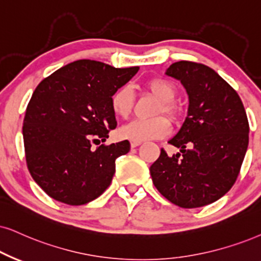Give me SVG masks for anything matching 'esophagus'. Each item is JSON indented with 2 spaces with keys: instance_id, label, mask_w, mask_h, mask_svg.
Segmentation results:
<instances>
[{
  "instance_id": "obj_1",
  "label": "esophagus",
  "mask_w": 261,
  "mask_h": 261,
  "mask_svg": "<svg viewBox=\"0 0 261 261\" xmlns=\"http://www.w3.org/2000/svg\"><path fill=\"white\" fill-rule=\"evenodd\" d=\"M130 144H131V147H133V148H136V147L140 146V144H142V142H141V141L131 140V141H130Z\"/></svg>"
}]
</instances>
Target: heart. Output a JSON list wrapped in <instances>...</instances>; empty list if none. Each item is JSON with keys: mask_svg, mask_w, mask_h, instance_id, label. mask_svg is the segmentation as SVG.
I'll return each instance as SVG.
<instances>
[{"mask_svg": "<svg viewBox=\"0 0 261 261\" xmlns=\"http://www.w3.org/2000/svg\"><path fill=\"white\" fill-rule=\"evenodd\" d=\"M144 87L153 96L160 101L156 106L155 115L165 113L172 120L179 119L180 108L174 103L173 100L177 95V89L172 82L164 78H153L148 81ZM135 105L134 92L128 87H121L112 95L111 106L114 114L126 119L133 113ZM125 138L135 141L158 140L167 136L171 133V123L166 117H155L148 120H135L125 125L120 130Z\"/></svg>", "mask_w": 261, "mask_h": 261, "instance_id": "obj_1", "label": "heart"}]
</instances>
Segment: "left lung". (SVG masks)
<instances>
[{"label": "left lung", "instance_id": "8db88e82", "mask_svg": "<svg viewBox=\"0 0 261 261\" xmlns=\"http://www.w3.org/2000/svg\"><path fill=\"white\" fill-rule=\"evenodd\" d=\"M166 74L178 79L189 96L188 115L170 144L150 166L155 188L170 202L196 208L231 189L248 148L249 124L239 94L208 66L174 62Z\"/></svg>", "mask_w": 261, "mask_h": 261}]
</instances>
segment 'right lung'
<instances>
[{
	"label": "right lung",
	"mask_w": 261,
	"mask_h": 261,
	"mask_svg": "<svg viewBox=\"0 0 261 261\" xmlns=\"http://www.w3.org/2000/svg\"><path fill=\"white\" fill-rule=\"evenodd\" d=\"M138 68L77 60L37 85L22 125L25 156L34 180L51 199L81 206L110 187L115 160L128 153L130 142L100 141L117 127L112 95Z\"/></svg>",
	"instance_id": "right-lung-1"
}]
</instances>
